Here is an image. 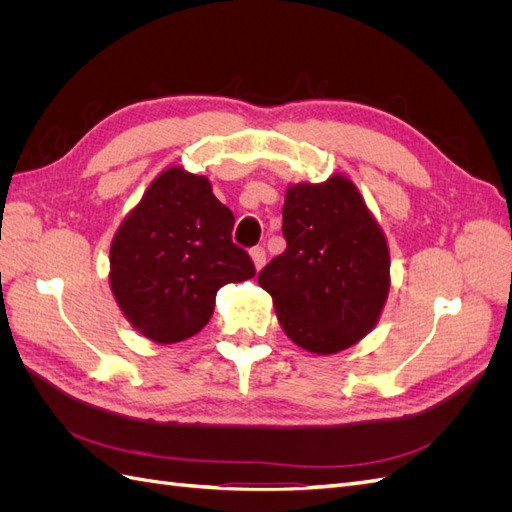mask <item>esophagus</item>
<instances>
[{
	"label": "esophagus",
	"mask_w": 512,
	"mask_h": 512,
	"mask_svg": "<svg viewBox=\"0 0 512 512\" xmlns=\"http://www.w3.org/2000/svg\"><path fill=\"white\" fill-rule=\"evenodd\" d=\"M250 256H252V262H254L256 271H260L262 267H265V262H267V252H265V247H254V250L250 252Z\"/></svg>",
	"instance_id": "1"
}]
</instances>
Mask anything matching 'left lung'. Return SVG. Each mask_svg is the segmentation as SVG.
<instances>
[{"label":"left lung","instance_id":"8db88e82","mask_svg":"<svg viewBox=\"0 0 512 512\" xmlns=\"http://www.w3.org/2000/svg\"><path fill=\"white\" fill-rule=\"evenodd\" d=\"M286 252L258 273L277 320L294 344L314 354L342 352L376 327L391 288L384 232L344 175L288 185Z\"/></svg>","mask_w":512,"mask_h":512}]
</instances>
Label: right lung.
I'll use <instances>...</instances> for the list:
<instances>
[{
	"instance_id": "obj_1",
	"label": "right lung",
	"mask_w": 512,
	"mask_h": 512,
	"mask_svg": "<svg viewBox=\"0 0 512 512\" xmlns=\"http://www.w3.org/2000/svg\"><path fill=\"white\" fill-rule=\"evenodd\" d=\"M235 215L207 177L170 166L151 181L111 243L113 297L132 327L156 344L196 335L224 284L252 280L254 262L232 243Z\"/></svg>"
}]
</instances>
